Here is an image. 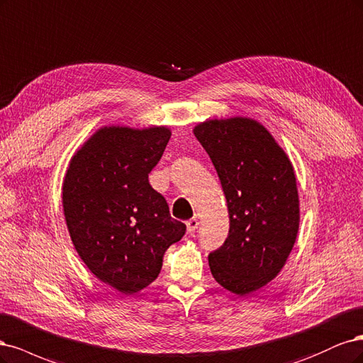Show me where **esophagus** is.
Instances as JSON below:
<instances>
[{"label": "esophagus", "instance_id": "esophagus-1", "mask_svg": "<svg viewBox=\"0 0 363 363\" xmlns=\"http://www.w3.org/2000/svg\"><path fill=\"white\" fill-rule=\"evenodd\" d=\"M185 225H186V230H189V232L191 233V232H194V230L197 229V226H199V220H197L196 217H193V218H190L189 221H186Z\"/></svg>", "mask_w": 363, "mask_h": 363}]
</instances>
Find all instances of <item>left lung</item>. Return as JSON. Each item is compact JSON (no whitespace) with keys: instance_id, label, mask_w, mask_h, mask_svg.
<instances>
[{"instance_id":"1","label":"left lung","mask_w":363,"mask_h":363,"mask_svg":"<svg viewBox=\"0 0 363 363\" xmlns=\"http://www.w3.org/2000/svg\"><path fill=\"white\" fill-rule=\"evenodd\" d=\"M194 135L225 191L229 233L208 256L217 282L247 296L279 274L294 247L300 208L294 169L265 128L249 118L206 121Z\"/></svg>"}]
</instances>
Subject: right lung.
<instances>
[{"instance_id":"1","label":"right lung","mask_w":363,"mask_h":363,"mask_svg":"<svg viewBox=\"0 0 363 363\" xmlns=\"http://www.w3.org/2000/svg\"><path fill=\"white\" fill-rule=\"evenodd\" d=\"M170 135L166 126H104L72 157L63 181L65 218L79 258L126 296L154 282L166 250L185 233L149 184Z\"/></svg>"}]
</instances>
